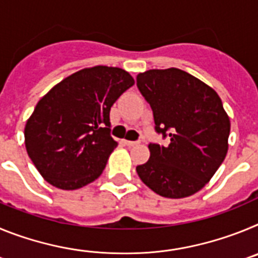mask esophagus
<instances>
[{"instance_id": "34e87169", "label": "esophagus", "mask_w": 258, "mask_h": 258, "mask_svg": "<svg viewBox=\"0 0 258 258\" xmlns=\"http://www.w3.org/2000/svg\"><path fill=\"white\" fill-rule=\"evenodd\" d=\"M124 143L126 146H129V147H133V146L140 145V141H124Z\"/></svg>"}]
</instances>
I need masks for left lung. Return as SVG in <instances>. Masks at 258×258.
<instances>
[{"instance_id": "8db88e82", "label": "left lung", "mask_w": 258, "mask_h": 258, "mask_svg": "<svg viewBox=\"0 0 258 258\" xmlns=\"http://www.w3.org/2000/svg\"><path fill=\"white\" fill-rule=\"evenodd\" d=\"M137 86L154 113L155 132L166 146L150 143V159L137 166L145 184L164 198L202 190L227 154L230 118L211 86L178 70H150Z\"/></svg>"}]
</instances>
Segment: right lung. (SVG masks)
Segmentation results:
<instances>
[{
  "instance_id": "1",
  "label": "right lung",
  "mask_w": 258,
  "mask_h": 258,
  "mask_svg": "<svg viewBox=\"0 0 258 258\" xmlns=\"http://www.w3.org/2000/svg\"><path fill=\"white\" fill-rule=\"evenodd\" d=\"M134 85L126 71L97 66L56 84L41 98L26 124V149L45 181L76 190L95 181L117 142L109 111Z\"/></svg>"
}]
</instances>
